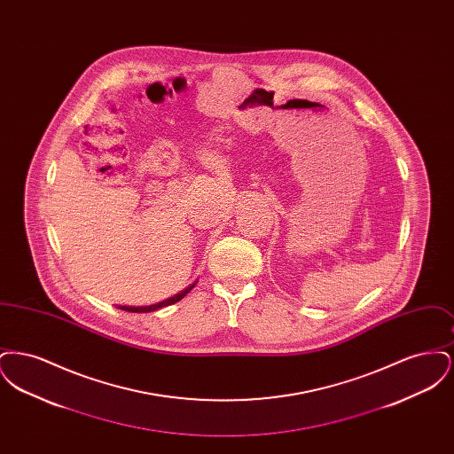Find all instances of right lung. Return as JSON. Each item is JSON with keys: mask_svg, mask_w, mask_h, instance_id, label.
Returning <instances> with one entry per match:
<instances>
[{"mask_svg": "<svg viewBox=\"0 0 454 454\" xmlns=\"http://www.w3.org/2000/svg\"><path fill=\"white\" fill-rule=\"evenodd\" d=\"M192 287H194V284H192V286H189L187 289H184L182 293L175 294V296L170 298V300L156 302V304H152V306H119V308H121V309H124V311H130V313H150V311L160 309V308H163V306H170L173 302L180 301L184 296H187V294H189V291H191Z\"/></svg>", "mask_w": 454, "mask_h": 454, "instance_id": "obj_1", "label": "right lung"}]
</instances>
